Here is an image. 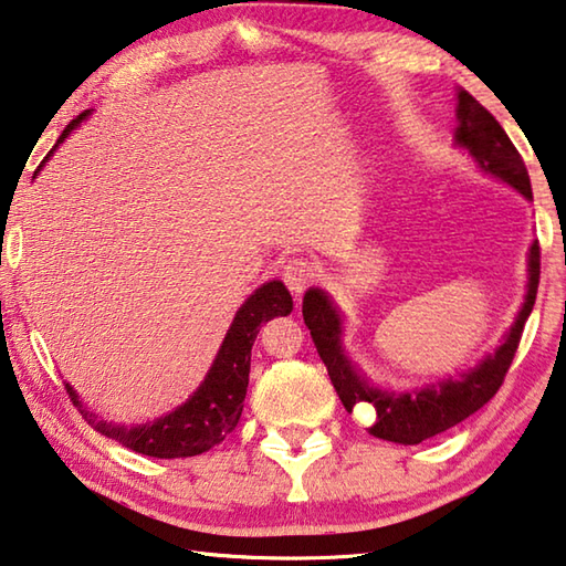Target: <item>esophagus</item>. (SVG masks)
<instances>
[{
  "instance_id": "1",
  "label": "esophagus",
  "mask_w": 566,
  "mask_h": 566,
  "mask_svg": "<svg viewBox=\"0 0 566 566\" xmlns=\"http://www.w3.org/2000/svg\"><path fill=\"white\" fill-rule=\"evenodd\" d=\"M318 276V266L306 260H290L282 266V280L292 292L300 294L304 286H310Z\"/></svg>"
}]
</instances>
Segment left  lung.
<instances>
[{"label":"left lung","instance_id":"1","mask_svg":"<svg viewBox=\"0 0 566 566\" xmlns=\"http://www.w3.org/2000/svg\"><path fill=\"white\" fill-rule=\"evenodd\" d=\"M458 120L460 126L455 130V140L470 150L478 166L490 176L510 182L512 188L532 200L525 160L512 146L505 128L500 126L495 116L485 106H480L468 91H458ZM537 286L539 242H534L530 250L527 300L522 304V312L517 314V322L512 324L505 344L495 354L482 358L475 368L416 388H388L371 384L348 361L342 348V316H338L336 306L328 302V296L322 290H310L304 294L302 314L328 378H332L348 413H354L358 403H368L374 408V423L368 426V433L390 440V443L416 446L458 426L460 420L475 413L497 394L510 371L512 358H515L522 328H525L527 316L532 314L534 300H537Z\"/></svg>","mask_w":566,"mask_h":566}]
</instances>
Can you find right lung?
<instances>
[{
    "label": "right lung",
    "instance_id": "right-lung-1",
    "mask_svg": "<svg viewBox=\"0 0 566 566\" xmlns=\"http://www.w3.org/2000/svg\"><path fill=\"white\" fill-rule=\"evenodd\" d=\"M91 111H84L81 116L69 123L61 133L59 143L74 130ZM54 146V148H56ZM51 156V150H49ZM46 156V160H49ZM44 166V160H41ZM39 166V168H41ZM36 168V170H39ZM292 312V294L282 282H266L256 290L242 310L234 316L228 336H224L222 348L210 368L208 378L185 403L170 413L146 420V423H108L96 413L86 410L81 403L76 390L66 384V394L74 400L78 413L84 416L86 423L98 430L101 436L118 440L120 446L136 450L140 455L150 458H192L200 455L212 446L222 443L228 438L242 416V400L248 394L250 384V356L252 344L260 326L270 322L274 316H286Z\"/></svg>",
    "mask_w": 566,
    "mask_h": 566
}]
</instances>
